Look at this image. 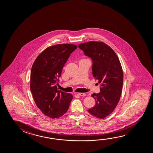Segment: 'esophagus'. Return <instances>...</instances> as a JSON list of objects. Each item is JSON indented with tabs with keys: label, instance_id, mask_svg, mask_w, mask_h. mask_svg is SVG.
I'll return each instance as SVG.
<instances>
[{
	"label": "esophagus",
	"instance_id": "obj_1",
	"mask_svg": "<svg viewBox=\"0 0 153 153\" xmlns=\"http://www.w3.org/2000/svg\"><path fill=\"white\" fill-rule=\"evenodd\" d=\"M78 95H79V96H85L86 95V94L84 93H78Z\"/></svg>",
	"mask_w": 153,
	"mask_h": 153
}]
</instances>
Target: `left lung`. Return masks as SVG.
Listing matches in <instances>:
<instances>
[{
	"label": "left lung",
	"mask_w": 153,
	"mask_h": 153,
	"mask_svg": "<svg viewBox=\"0 0 153 153\" xmlns=\"http://www.w3.org/2000/svg\"><path fill=\"white\" fill-rule=\"evenodd\" d=\"M78 48L92 59L93 76L101 84L100 92L92 94L95 105L88 111L102 119L113 112L120 99L123 83L120 61L113 49L101 42L82 43Z\"/></svg>",
	"instance_id": "left-lung-1"
}]
</instances>
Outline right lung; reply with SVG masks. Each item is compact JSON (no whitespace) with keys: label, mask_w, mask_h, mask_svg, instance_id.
Masks as SVG:
<instances>
[{"label":"right lung","mask_w":153,"mask_h":153,"mask_svg":"<svg viewBox=\"0 0 153 153\" xmlns=\"http://www.w3.org/2000/svg\"><path fill=\"white\" fill-rule=\"evenodd\" d=\"M77 46L63 44L51 46L38 55L30 74V90L36 105L49 117L56 118L67 111L73 95L59 90L63 67Z\"/></svg>","instance_id":"1"}]
</instances>
